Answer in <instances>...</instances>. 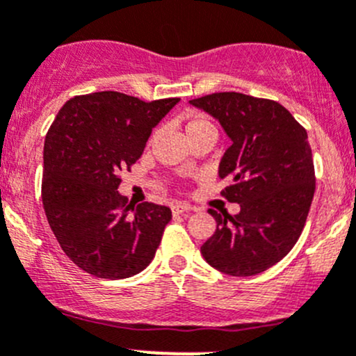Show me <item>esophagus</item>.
Wrapping results in <instances>:
<instances>
[{
  "instance_id": "obj_1",
  "label": "esophagus",
  "mask_w": 356,
  "mask_h": 356,
  "mask_svg": "<svg viewBox=\"0 0 356 356\" xmlns=\"http://www.w3.org/2000/svg\"><path fill=\"white\" fill-rule=\"evenodd\" d=\"M189 210H191V207L182 205V203H177V205L172 207V213H174V216H186Z\"/></svg>"
}]
</instances>
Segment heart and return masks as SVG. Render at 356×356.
<instances>
[{
	"instance_id": "b5f03b06",
	"label": "heart",
	"mask_w": 356,
	"mask_h": 356,
	"mask_svg": "<svg viewBox=\"0 0 356 356\" xmlns=\"http://www.w3.org/2000/svg\"><path fill=\"white\" fill-rule=\"evenodd\" d=\"M207 127H212V123H210L205 116L196 115V116H193V118L188 122V125H186V134H188V137H189L191 134L198 132V130H202V129H207Z\"/></svg>"
}]
</instances>
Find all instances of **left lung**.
Wrapping results in <instances>:
<instances>
[{"mask_svg": "<svg viewBox=\"0 0 356 356\" xmlns=\"http://www.w3.org/2000/svg\"><path fill=\"white\" fill-rule=\"evenodd\" d=\"M189 102L219 120L231 139L219 177L227 181L224 198L240 203L236 216L209 210L217 229L202 255L233 277L262 273L292 250L306 224L315 195L308 134L270 99L219 92Z\"/></svg>", "mask_w": 356, "mask_h": 356, "instance_id": "obj_1", "label": "left lung"}]
</instances>
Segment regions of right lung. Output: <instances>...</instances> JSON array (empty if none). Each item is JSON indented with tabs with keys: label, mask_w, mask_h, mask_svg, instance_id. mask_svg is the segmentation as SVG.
Listing matches in <instances>:
<instances>
[{
	"label": "right lung",
	"mask_w": 356,
	"mask_h": 356,
	"mask_svg": "<svg viewBox=\"0 0 356 356\" xmlns=\"http://www.w3.org/2000/svg\"><path fill=\"white\" fill-rule=\"evenodd\" d=\"M179 102H144L120 92L69 99L44 137L41 200L64 254L99 278L134 277L153 261L168 207L132 205L120 172L140 158L154 127Z\"/></svg>",
	"instance_id": "obj_1"
}]
</instances>
